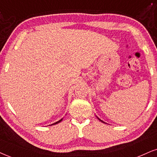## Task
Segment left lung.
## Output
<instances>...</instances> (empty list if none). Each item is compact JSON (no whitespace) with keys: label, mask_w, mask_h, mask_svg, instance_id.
I'll return each mask as SVG.
<instances>
[{"label":"left lung","mask_w":157,"mask_h":157,"mask_svg":"<svg viewBox=\"0 0 157 157\" xmlns=\"http://www.w3.org/2000/svg\"><path fill=\"white\" fill-rule=\"evenodd\" d=\"M97 118H98V119H99V120H100V121H102V122H103V123H105V122H104V121H102V120H101V119H99V118H98V117H97Z\"/></svg>","instance_id":"obj_1"}]
</instances>
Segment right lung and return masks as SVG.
<instances>
[{
    "mask_svg": "<svg viewBox=\"0 0 157 157\" xmlns=\"http://www.w3.org/2000/svg\"><path fill=\"white\" fill-rule=\"evenodd\" d=\"M63 119H61L60 120H59V121H57V122H55V123H53V124H52L51 125H55V124H58V123H59V122H60V121H62V120H63Z\"/></svg>",
    "mask_w": 157,
    "mask_h": 157,
    "instance_id": "obj_1",
    "label": "right lung"
}]
</instances>
